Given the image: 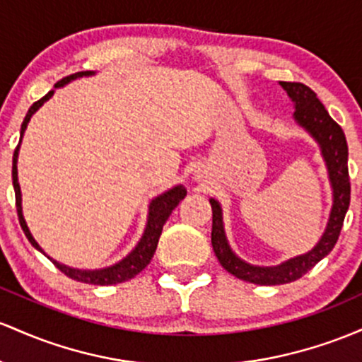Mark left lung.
<instances>
[{"instance_id":"obj_1","label":"left lung","mask_w":362,"mask_h":362,"mask_svg":"<svg viewBox=\"0 0 362 362\" xmlns=\"http://www.w3.org/2000/svg\"><path fill=\"white\" fill-rule=\"evenodd\" d=\"M280 85L294 103L296 123L306 129L320 145L328 169V177H330L334 203H332L327 229L311 251L287 259L277 267H257L246 263L230 250L226 238L224 222H222L221 203L210 198L212 246L215 257L234 277L258 284V286H280V284L294 282V280L301 279L306 272H310L320 259L327 257L334 250L337 239H339L340 229L344 226V217L347 214L349 203H351V181H349L347 168L349 148L342 128L332 119L325 105L320 103L316 93L310 87L298 82H280Z\"/></svg>"}]
</instances>
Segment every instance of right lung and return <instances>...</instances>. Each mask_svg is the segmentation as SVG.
Instances as JSON below:
<instances>
[{"label":"right lung","instance_id":"add662e5","mask_svg":"<svg viewBox=\"0 0 362 362\" xmlns=\"http://www.w3.org/2000/svg\"><path fill=\"white\" fill-rule=\"evenodd\" d=\"M93 75V71H78L75 75L66 76V78L59 80L58 83L54 85V88L63 87L71 80L80 78V76H90ZM54 90H49L42 99H39L37 103H34L28 109L25 119L22 123V129H20V141L15 148L13 153V168H11V177H13V188H15V200H17V212H18V221L20 226H22L23 233H25L28 243L39 250L40 253H44V250L37 245V241L34 239V235L30 234V229H28L25 218H23V212H22V192H20V185H18V170H17V160H18V148L20 144H22V138L23 133H25L28 121H30L32 115L42 105L46 100H49L52 97ZM186 197V188L185 186L177 185L174 188H170L169 192L159 194V197L153 198L148 205V217H147V226H145L144 235L141 239L138 241V245L135 246V250H132V253H128V257H124L121 262L115 263V265L107 267V269H99V270H80V269H71V267L63 265V263L56 262L51 257H46L54 263L58 269L63 272L66 277H70L73 280H78V282L83 284H93V286H112V284H121V282H127V280L133 279L135 275L140 274L145 267L148 265L150 259H152L153 253L157 250V243H159V238L162 234V227H164L165 221L169 218V215L173 214V210L176 209L177 203H180L182 198Z\"/></svg>","mask_w":362,"mask_h":362}]
</instances>
